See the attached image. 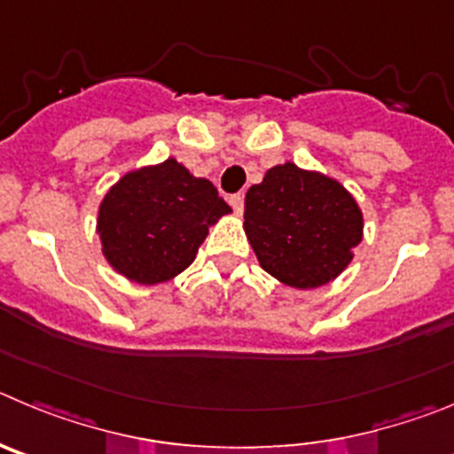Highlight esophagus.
<instances>
[{"label":"esophagus","instance_id":"34e87169","mask_svg":"<svg viewBox=\"0 0 454 454\" xmlns=\"http://www.w3.org/2000/svg\"><path fill=\"white\" fill-rule=\"evenodd\" d=\"M228 203H231V207L237 212V215H242L244 194H231V197H228Z\"/></svg>","mask_w":454,"mask_h":454}]
</instances>
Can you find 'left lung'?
<instances>
[{"label": "left lung", "mask_w": 454, "mask_h": 454, "mask_svg": "<svg viewBox=\"0 0 454 454\" xmlns=\"http://www.w3.org/2000/svg\"><path fill=\"white\" fill-rule=\"evenodd\" d=\"M244 228L264 271L312 289L348 267L362 242V212L337 181L285 162L247 192Z\"/></svg>", "instance_id": "left-lung-1"}]
</instances>
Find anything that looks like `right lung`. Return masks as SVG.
<instances>
[{"instance_id":"add662e5","label":"right lung","mask_w":454,"mask_h":454,"mask_svg":"<svg viewBox=\"0 0 454 454\" xmlns=\"http://www.w3.org/2000/svg\"><path fill=\"white\" fill-rule=\"evenodd\" d=\"M231 212L206 178L174 158L130 171L99 207L104 255L115 271L142 285L165 283L197 257L207 226Z\"/></svg>"}]
</instances>
